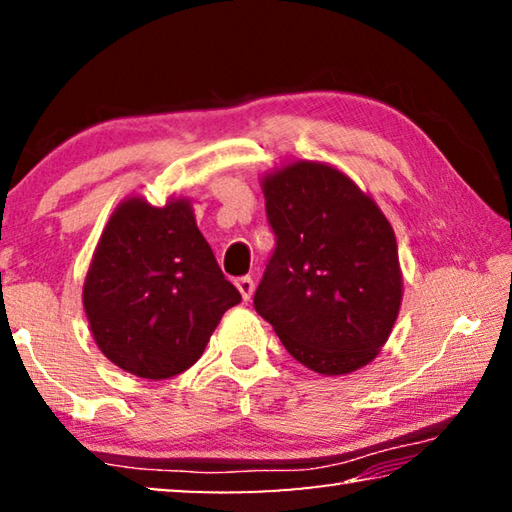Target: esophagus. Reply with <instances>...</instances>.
<instances>
[{
	"instance_id": "esophagus-1",
	"label": "esophagus",
	"mask_w": 512,
	"mask_h": 512,
	"mask_svg": "<svg viewBox=\"0 0 512 512\" xmlns=\"http://www.w3.org/2000/svg\"><path fill=\"white\" fill-rule=\"evenodd\" d=\"M235 284H237V289H239V293H241V298H244V300L253 298V291H255V280H253V277H250V275L237 277Z\"/></svg>"
}]
</instances>
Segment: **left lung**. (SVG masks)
<instances>
[{
  "label": "left lung",
  "instance_id": "1",
  "mask_svg": "<svg viewBox=\"0 0 512 512\" xmlns=\"http://www.w3.org/2000/svg\"><path fill=\"white\" fill-rule=\"evenodd\" d=\"M262 189L275 253L255 291L257 314L318 375L368 366L402 305L393 225L327 162L293 160L266 173Z\"/></svg>",
  "mask_w": 512,
  "mask_h": 512
}]
</instances>
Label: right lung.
<instances>
[{
	"label": "right lung",
	"instance_id": "right-lung-1",
	"mask_svg": "<svg viewBox=\"0 0 512 512\" xmlns=\"http://www.w3.org/2000/svg\"><path fill=\"white\" fill-rule=\"evenodd\" d=\"M239 302L183 196L162 207L124 198L101 232L83 284L97 348L142 379H169L194 366L221 316Z\"/></svg>",
	"mask_w": 512,
	"mask_h": 512
}]
</instances>
